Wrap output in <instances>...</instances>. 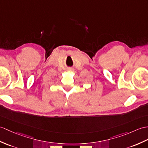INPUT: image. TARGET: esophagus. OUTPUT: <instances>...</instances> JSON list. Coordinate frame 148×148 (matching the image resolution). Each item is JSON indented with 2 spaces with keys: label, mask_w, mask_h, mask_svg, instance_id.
<instances>
[{
  "label": "esophagus",
  "mask_w": 148,
  "mask_h": 148,
  "mask_svg": "<svg viewBox=\"0 0 148 148\" xmlns=\"http://www.w3.org/2000/svg\"><path fill=\"white\" fill-rule=\"evenodd\" d=\"M68 70H69V71H74V69H73V68H71V67H70V68H69V69H68Z\"/></svg>",
  "instance_id": "esophagus-1"
}]
</instances>
